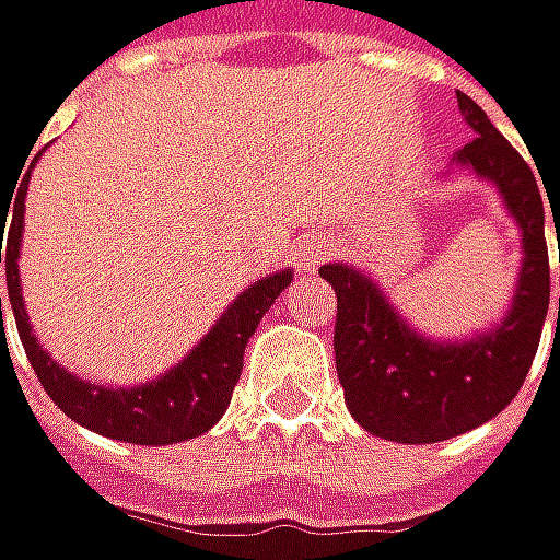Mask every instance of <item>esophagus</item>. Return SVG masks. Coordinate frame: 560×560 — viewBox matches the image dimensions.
<instances>
[{
  "instance_id": "obj_1",
  "label": "esophagus",
  "mask_w": 560,
  "mask_h": 560,
  "mask_svg": "<svg viewBox=\"0 0 560 560\" xmlns=\"http://www.w3.org/2000/svg\"><path fill=\"white\" fill-rule=\"evenodd\" d=\"M318 261H322V245H305V252L299 255V265L312 271V268H315Z\"/></svg>"
}]
</instances>
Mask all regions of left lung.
<instances>
[{
	"instance_id": "1",
	"label": "left lung",
	"mask_w": 560,
	"mask_h": 560,
	"mask_svg": "<svg viewBox=\"0 0 560 560\" xmlns=\"http://www.w3.org/2000/svg\"><path fill=\"white\" fill-rule=\"evenodd\" d=\"M456 97L476 130L456 160L499 186L525 245L515 302L502 328L479 335L476 341L436 345L413 335L397 318L371 278L338 261L322 268V278L338 295L335 364L348 410L368 433L394 443H443L502 413L528 377L551 302L545 242L548 206L541 202L535 170L469 94L459 91ZM551 212L558 222L555 202Z\"/></svg>"
}]
</instances>
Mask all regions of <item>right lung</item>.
<instances>
[{"instance_id": "add662e5", "label": "right lung", "mask_w": 560, "mask_h": 560, "mask_svg": "<svg viewBox=\"0 0 560 560\" xmlns=\"http://www.w3.org/2000/svg\"><path fill=\"white\" fill-rule=\"evenodd\" d=\"M25 189H28V173L15 192V209H0V235L5 232V215L9 235L5 248L0 238V261L5 258V285H9V305L15 315L19 338L25 345L28 364L38 374L45 394L55 400L61 413H68L74 423L120 440V443H137V446H170L192 440L215 427V420L225 413L232 390L242 374V354L248 338L255 335L261 315L275 305L278 292L289 289L292 271L268 275L252 289H245L229 312L215 322V328L189 351L183 364H176L170 374L160 381H150L143 387H94L88 381L71 377L65 368H58L35 341L28 328V315L22 305V285H19V242H22V206H25ZM0 325H2V299H0Z\"/></svg>"}]
</instances>
